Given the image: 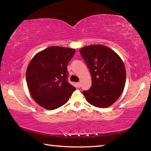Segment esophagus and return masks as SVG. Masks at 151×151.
I'll list each match as a JSON object with an SVG mask.
<instances>
[{
	"mask_svg": "<svg viewBox=\"0 0 151 151\" xmlns=\"http://www.w3.org/2000/svg\"><path fill=\"white\" fill-rule=\"evenodd\" d=\"M81 86V83H76V87H77V88H80Z\"/></svg>",
	"mask_w": 151,
	"mask_h": 151,
	"instance_id": "34e87169",
	"label": "esophagus"
}]
</instances>
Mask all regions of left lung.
<instances>
[{
  "label": "left lung",
  "instance_id": "1",
  "mask_svg": "<svg viewBox=\"0 0 151 151\" xmlns=\"http://www.w3.org/2000/svg\"><path fill=\"white\" fill-rule=\"evenodd\" d=\"M91 72L92 85L83 93L88 103L106 108L113 104L124 90L126 70L119 56L101 45L86 46L79 50Z\"/></svg>",
  "mask_w": 151,
  "mask_h": 151
}]
</instances>
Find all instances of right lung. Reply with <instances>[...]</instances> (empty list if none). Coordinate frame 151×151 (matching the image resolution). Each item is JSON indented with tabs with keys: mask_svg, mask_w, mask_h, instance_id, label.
I'll list each match as a JSON object with an SVG mask.
<instances>
[{
	"mask_svg": "<svg viewBox=\"0 0 151 151\" xmlns=\"http://www.w3.org/2000/svg\"><path fill=\"white\" fill-rule=\"evenodd\" d=\"M75 53L73 48L53 46L30 60L26 74L28 87L32 98L43 108H59L75 91L67 81V65Z\"/></svg>",
	"mask_w": 151,
	"mask_h": 151,
	"instance_id": "add662e5",
	"label": "right lung"
}]
</instances>
